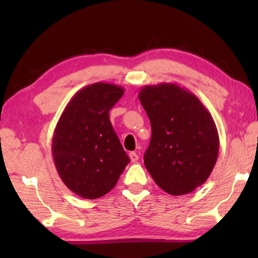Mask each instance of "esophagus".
Masks as SVG:
<instances>
[{
	"label": "esophagus",
	"instance_id": "34e87169",
	"mask_svg": "<svg viewBox=\"0 0 258 258\" xmlns=\"http://www.w3.org/2000/svg\"><path fill=\"white\" fill-rule=\"evenodd\" d=\"M130 159L132 163H135V161L139 160V155L135 154V152H130Z\"/></svg>",
	"mask_w": 258,
	"mask_h": 258
}]
</instances>
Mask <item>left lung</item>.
<instances>
[{
    "label": "left lung",
    "instance_id": "obj_1",
    "mask_svg": "<svg viewBox=\"0 0 258 258\" xmlns=\"http://www.w3.org/2000/svg\"><path fill=\"white\" fill-rule=\"evenodd\" d=\"M139 99L151 124L146 168L167 194H190L207 181L217 160L220 138L211 112L174 83L143 86Z\"/></svg>",
    "mask_w": 258,
    "mask_h": 258
}]
</instances>
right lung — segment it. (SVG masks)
<instances>
[{"mask_svg":"<svg viewBox=\"0 0 258 258\" xmlns=\"http://www.w3.org/2000/svg\"><path fill=\"white\" fill-rule=\"evenodd\" d=\"M124 89L94 83L78 91L61 113L52 138V156L69 190L85 199L108 194L130 163L109 119Z\"/></svg>","mask_w":258,"mask_h":258,"instance_id":"obj_1","label":"right lung"}]
</instances>
